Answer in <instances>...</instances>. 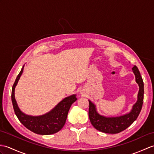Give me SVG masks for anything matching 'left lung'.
Returning <instances> with one entry per match:
<instances>
[{
	"label": "left lung",
	"instance_id": "1",
	"mask_svg": "<svg viewBox=\"0 0 154 154\" xmlns=\"http://www.w3.org/2000/svg\"><path fill=\"white\" fill-rule=\"evenodd\" d=\"M133 72L135 75V79L138 85L139 91L137 96V101L132 107V109L123 116L116 117H106L100 115L96 109V106L90 100L89 102L88 116L91 123L96 129L102 133L109 134H116L125 130L134 121L137 119L140 113L144 100V83L137 67L134 66Z\"/></svg>",
	"mask_w": 154,
	"mask_h": 154
}]
</instances>
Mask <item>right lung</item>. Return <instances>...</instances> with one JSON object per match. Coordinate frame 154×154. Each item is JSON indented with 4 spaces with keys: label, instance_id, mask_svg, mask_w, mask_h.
I'll use <instances>...</instances> for the list:
<instances>
[{
    "label": "right lung",
    "instance_id": "1",
    "mask_svg": "<svg viewBox=\"0 0 154 154\" xmlns=\"http://www.w3.org/2000/svg\"><path fill=\"white\" fill-rule=\"evenodd\" d=\"M24 66L14 82L12 90V102L17 117L25 127L36 134L49 135L58 133L66 123L71 104L77 100L76 94L63 98L54 108L43 115L33 116L24 113L20 109L15 98V88L23 73Z\"/></svg>",
    "mask_w": 154,
    "mask_h": 154
}]
</instances>
